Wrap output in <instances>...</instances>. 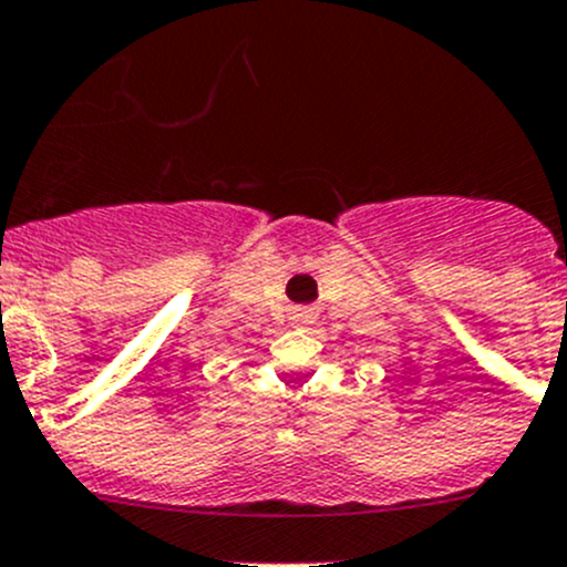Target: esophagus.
Returning a JSON list of instances; mask_svg holds the SVG:
<instances>
[{
    "instance_id": "obj_1",
    "label": "esophagus",
    "mask_w": 567,
    "mask_h": 567,
    "mask_svg": "<svg viewBox=\"0 0 567 567\" xmlns=\"http://www.w3.org/2000/svg\"><path fill=\"white\" fill-rule=\"evenodd\" d=\"M317 322V311L311 306H295L291 308V324L295 328H311Z\"/></svg>"
}]
</instances>
